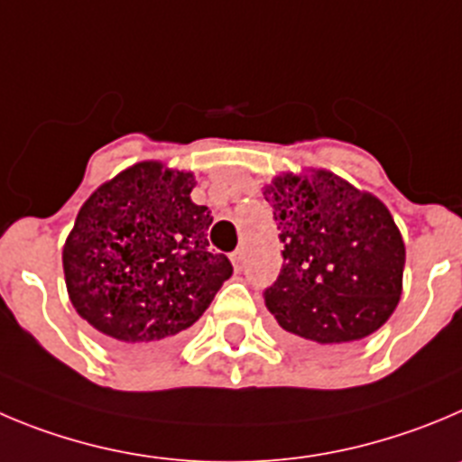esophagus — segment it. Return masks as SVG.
Here are the masks:
<instances>
[{"mask_svg":"<svg viewBox=\"0 0 462 462\" xmlns=\"http://www.w3.org/2000/svg\"><path fill=\"white\" fill-rule=\"evenodd\" d=\"M230 260H232V266H235V271L244 269V251H241V248H236V251L232 253Z\"/></svg>","mask_w":462,"mask_h":462,"instance_id":"34e87169","label":"esophagus"}]
</instances>
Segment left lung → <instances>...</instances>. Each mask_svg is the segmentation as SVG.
<instances>
[{"mask_svg":"<svg viewBox=\"0 0 462 462\" xmlns=\"http://www.w3.org/2000/svg\"><path fill=\"white\" fill-rule=\"evenodd\" d=\"M282 269L264 303L294 346L339 351L378 330L401 296L406 245L378 198L333 172L284 175L264 191Z\"/></svg>","mask_w":462,"mask_h":462,"instance_id":"obj_1","label":"left lung"}]
</instances>
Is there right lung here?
<instances>
[{
    "mask_svg": "<svg viewBox=\"0 0 462 462\" xmlns=\"http://www.w3.org/2000/svg\"><path fill=\"white\" fill-rule=\"evenodd\" d=\"M191 189L189 172L136 163L84 202L66 241L72 305L129 353L180 342L232 275L207 248L211 211Z\"/></svg>",
    "mask_w": 462,
    "mask_h": 462,
    "instance_id": "obj_1",
    "label": "right lung"
}]
</instances>
